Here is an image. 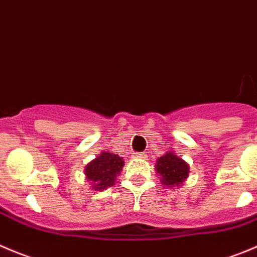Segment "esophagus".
Here are the masks:
<instances>
[{
  "label": "esophagus",
  "mask_w": 257,
  "mask_h": 257,
  "mask_svg": "<svg viewBox=\"0 0 257 257\" xmlns=\"http://www.w3.org/2000/svg\"><path fill=\"white\" fill-rule=\"evenodd\" d=\"M133 157L134 158H141V159H146L147 158V154L144 153V152H141V153H133Z\"/></svg>",
  "instance_id": "1"
}]
</instances>
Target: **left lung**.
Segmentation results:
<instances>
[{
	"label": "left lung",
	"instance_id": "obj_1",
	"mask_svg": "<svg viewBox=\"0 0 257 257\" xmlns=\"http://www.w3.org/2000/svg\"><path fill=\"white\" fill-rule=\"evenodd\" d=\"M156 169L162 176V183L168 187L179 186L188 177L189 172L188 164L171 152L157 161Z\"/></svg>",
	"mask_w": 257,
	"mask_h": 257
}]
</instances>
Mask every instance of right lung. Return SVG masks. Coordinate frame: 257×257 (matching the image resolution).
<instances>
[{"label": "right lung", "mask_w": 257, "mask_h": 257, "mask_svg": "<svg viewBox=\"0 0 257 257\" xmlns=\"http://www.w3.org/2000/svg\"><path fill=\"white\" fill-rule=\"evenodd\" d=\"M123 166V158L116 154L103 152L85 167L86 178L93 183V189L103 191L113 186L115 177L120 173Z\"/></svg>", "instance_id": "right-lung-1"}]
</instances>
